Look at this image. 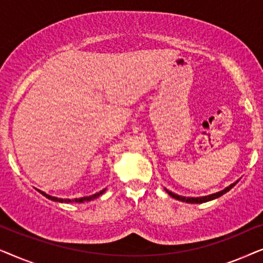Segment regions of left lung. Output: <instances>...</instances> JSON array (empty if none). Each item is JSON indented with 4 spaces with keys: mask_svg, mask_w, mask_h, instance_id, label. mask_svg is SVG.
Masks as SVG:
<instances>
[{
    "mask_svg": "<svg viewBox=\"0 0 263 263\" xmlns=\"http://www.w3.org/2000/svg\"><path fill=\"white\" fill-rule=\"evenodd\" d=\"M238 182H239V179H237L235 183H232V184H230L229 186H226L225 189L220 190V192L211 194V195H207V196H199V197L182 196V195H178V194H175V193L170 192V190H167L166 188H164V189H165V192H166L171 197H174V199L178 200V201H182V202H186V203H203V202H208V201H212V200H214V199H218V197H220L221 195H224V194L230 192V190H231L233 186H235Z\"/></svg>",
    "mask_w": 263,
    "mask_h": 263,
    "instance_id": "8db88e82",
    "label": "left lung"
}]
</instances>
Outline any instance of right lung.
I'll use <instances>...</instances> for the list:
<instances>
[{
    "label": "right lung",
    "mask_w": 263,
    "mask_h": 263,
    "mask_svg": "<svg viewBox=\"0 0 263 263\" xmlns=\"http://www.w3.org/2000/svg\"><path fill=\"white\" fill-rule=\"evenodd\" d=\"M39 193L42 194V195H44L46 199H49V200H52V201H56V202H61V203H69V202H79V203H82V202H85V201H91V200H95V199H97V197H99L100 195H102V194H104L105 193V190H106V188L105 189H103V190H100V192H98V193H96V194H93V195H91V196H84V197H80V199H60V197H55V196H51V195H49V194H46V193H44V192H42V190H39V189H37Z\"/></svg>",
    "instance_id": "right-lung-1"
}]
</instances>
